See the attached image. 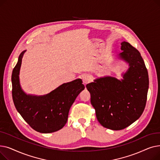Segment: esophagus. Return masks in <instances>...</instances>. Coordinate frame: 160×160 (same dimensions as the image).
Here are the masks:
<instances>
[{
    "mask_svg": "<svg viewBox=\"0 0 160 160\" xmlns=\"http://www.w3.org/2000/svg\"><path fill=\"white\" fill-rule=\"evenodd\" d=\"M82 80H83V83L84 84H87V83H89L91 81V78L88 75H86L82 78Z\"/></svg>",
    "mask_w": 160,
    "mask_h": 160,
    "instance_id": "obj_1",
    "label": "esophagus"
}]
</instances>
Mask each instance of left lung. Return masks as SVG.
Here are the masks:
<instances>
[{
    "label": "left lung",
    "mask_w": 160,
    "mask_h": 160,
    "mask_svg": "<svg viewBox=\"0 0 160 160\" xmlns=\"http://www.w3.org/2000/svg\"><path fill=\"white\" fill-rule=\"evenodd\" d=\"M121 50L120 57L130 65L124 79L100 78L86 85L98 121L113 130H122L139 118L146 106L149 84L140 52L126 41L121 43Z\"/></svg>",
    "instance_id": "obj_1"
}]
</instances>
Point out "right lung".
<instances>
[{
    "label": "right lung",
    "instance_id": "right-lung-1",
    "mask_svg": "<svg viewBox=\"0 0 160 160\" xmlns=\"http://www.w3.org/2000/svg\"><path fill=\"white\" fill-rule=\"evenodd\" d=\"M23 51L12 75V98L17 110L32 128L40 133H51L62 128L67 121L70 108L85 87L81 79L63 83L48 95H27L22 91L19 74Z\"/></svg>",
    "mask_w": 160,
    "mask_h": 160
}]
</instances>
